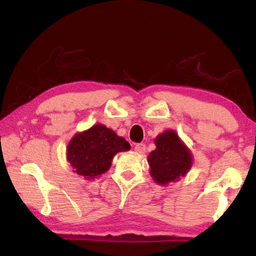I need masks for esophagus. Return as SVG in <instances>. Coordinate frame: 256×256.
<instances>
[{
	"mask_svg": "<svg viewBox=\"0 0 256 256\" xmlns=\"http://www.w3.org/2000/svg\"><path fill=\"white\" fill-rule=\"evenodd\" d=\"M134 150H136V154H144L146 152V144H138L136 146H134Z\"/></svg>",
	"mask_w": 256,
	"mask_h": 256,
	"instance_id": "esophagus-1",
	"label": "esophagus"
}]
</instances>
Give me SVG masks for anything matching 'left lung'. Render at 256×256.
I'll return each mask as SVG.
<instances>
[{"label": "left lung", "instance_id": "8db88e82", "mask_svg": "<svg viewBox=\"0 0 256 256\" xmlns=\"http://www.w3.org/2000/svg\"><path fill=\"white\" fill-rule=\"evenodd\" d=\"M154 144L156 149L148 156V164L156 183L167 186L188 174L193 164V156L174 130L159 134Z\"/></svg>", "mask_w": 256, "mask_h": 256}]
</instances>
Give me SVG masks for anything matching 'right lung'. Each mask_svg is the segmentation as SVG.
Returning <instances> with one entry per match:
<instances>
[{
  "label": "right lung",
  "mask_w": 256,
  "mask_h": 256,
  "mask_svg": "<svg viewBox=\"0 0 256 256\" xmlns=\"http://www.w3.org/2000/svg\"><path fill=\"white\" fill-rule=\"evenodd\" d=\"M130 149L124 138L104 124H96L73 136L66 148V160L73 172L90 180L110 170L116 154Z\"/></svg>",
  "instance_id": "add662e5"
}]
</instances>
